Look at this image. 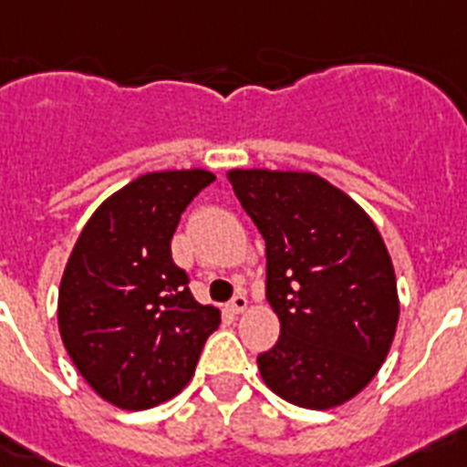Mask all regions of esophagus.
I'll return each instance as SVG.
<instances>
[{
    "label": "esophagus",
    "mask_w": 467,
    "mask_h": 467,
    "mask_svg": "<svg viewBox=\"0 0 467 467\" xmlns=\"http://www.w3.org/2000/svg\"><path fill=\"white\" fill-rule=\"evenodd\" d=\"M245 306H248V297H245L244 292H241V295H236V297L231 299L229 302V309L234 314H241V312H245Z\"/></svg>",
    "instance_id": "esophagus-1"
}]
</instances>
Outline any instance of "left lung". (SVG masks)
I'll list each match as a JSON object with an SVG mask.
<instances>
[{"mask_svg":"<svg viewBox=\"0 0 467 467\" xmlns=\"http://www.w3.org/2000/svg\"><path fill=\"white\" fill-rule=\"evenodd\" d=\"M229 182L265 238V297L280 319L258 356L263 380L306 410L348 402L385 363L400 319L380 231L314 172L231 170Z\"/></svg>","mask_w":467,"mask_h":467,"instance_id":"left-lung-1","label":"left lung"}]
</instances>
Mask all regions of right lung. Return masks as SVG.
<instances>
[{
  "instance_id": "1",
  "label": "right lung",
  "mask_w": 467,
  "mask_h": 467,
  "mask_svg": "<svg viewBox=\"0 0 467 467\" xmlns=\"http://www.w3.org/2000/svg\"><path fill=\"white\" fill-rule=\"evenodd\" d=\"M212 182L207 170L140 175L97 209L65 265V350L89 388L121 410H150L182 392L222 321L192 297L170 251L180 214Z\"/></svg>"
}]
</instances>
